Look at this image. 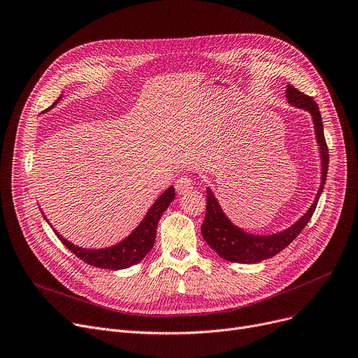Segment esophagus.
I'll return each mask as SVG.
<instances>
[{
  "instance_id": "1",
  "label": "esophagus",
  "mask_w": 358,
  "mask_h": 358,
  "mask_svg": "<svg viewBox=\"0 0 358 358\" xmlns=\"http://www.w3.org/2000/svg\"><path fill=\"white\" fill-rule=\"evenodd\" d=\"M193 189V181L189 176H180L176 180V192L178 194H185Z\"/></svg>"
}]
</instances>
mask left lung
<instances>
[{
  "instance_id": "obj_1",
  "label": "left lung",
  "mask_w": 358,
  "mask_h": 358,
  "mask_svg": "<svg viewBox=\"0 0 358 358\" xmlns=\"http://www.w3.org/2000/svg\"><path fill=\"white\" fill-rule=\"evenodd\" d=\"M286 92H287L286 96L289 99V103L292 106L306 110L312 115L316 141L319 143V152H321V161H322L321 187H319L317 194L309 210L305 213V216L300 217L294 224H292L290 228H287L283 232H278L274 235H262V236L251 235L236 228L235 224L222 212L220 206L216 197L213 196V193L210 192V189L206 190V193H208V204H206V216L201 224V235L204 241L213 248V251H216L219 257H222L227 261L241 262V264H254V262L267 259L270 257L277 255L280 251H283L306 227L316 209L319 196H321L324 190V184L327 181V174H328L329 152H328L327 141L324 136V124H322L321 113H319V107L312 97L306 96L303 92H300L297 88H294L290 84L287 85Z\"/></svg>"
}]
</instances>
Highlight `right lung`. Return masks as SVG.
<instances>
[{
  "instance_id": "add662e5",
  "label": "right lung",
  "mask_w": 358,
  "mask_h": 358,
  "mask_svg": "<svg viewBox=\"0 0 358 358\" xmlns=\"http://www.w3.org/2000/svg\"><path fill=\"white\" fill-rule=\"evenodd\" d=\"M58 103L55 101L53 106ZM50 106L49 108H52ZM48 108V110H49ZM176 197L174 187H169L164 194H161L157 201L152 204V208L149 209L143 220L141 222L139 227L131 232L126 239L119 242L117 245L104 248V250H85L81 247L73 245L69 241L62 238L55 229V235L61 239L64 245L77 255L80 259H83L87 264L99 268H107V270H123L129 268L131 266L138 264V262L145 258V255L152 250L155 236H157V227L158 222L162 216V213L166 210V208Z\"/></svg>"
}]
</instances>
